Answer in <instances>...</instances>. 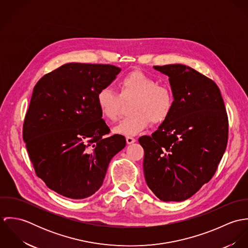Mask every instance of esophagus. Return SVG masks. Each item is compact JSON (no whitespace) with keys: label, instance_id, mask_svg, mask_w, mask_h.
I'll list each match as a JSON object with an SVG mask.
<instances>
[{"label":"esophagus","instance_id":"34e87169","mask_svg":"<svg viewBox=\"0 0 248 248\" xmlns=\"http://www.w3.org/2000/svg\"><path fill=\"white\" fill-rule=\"evenodd\" d=\"M126 141L128 144H132V143L136 142V139L133 137H126Z\"/></svg>","mask_w":248,"mask_h":248}]
</instances>
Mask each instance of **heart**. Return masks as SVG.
Wrapping results in <instances>:
<instances>
[{
  "mask_svg": "<svg viewBox=\"0 0 248 248\" xmlns=\"http://www.w3.org/2000/svg\"><path fill=\"white\" fill-rule=\"evenodd\" d=\"M120 94L106 86L98 90L96 102L107 120L117 121L121 114L123 101L135 98L131 106V115L114 128L120 135H137L147 128L151 121L157 125L163 123L174 107V94L166 86L140 71H134L123 76L118 83Z\"/></svg>",
  "mask_w": 248,
  "mask_h": 248,
  "instance_id": "b5f03b06",
  "label": "heart"
}]
</instances>
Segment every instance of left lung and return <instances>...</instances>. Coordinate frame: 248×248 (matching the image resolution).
Listing matches in <instances>:
<instances>
[{"instance_id":"obj_1","label":"left lung","mask_w":248,"mask_h":248,"mask_svg":"<svg viewBox=\"0 0 248 248\" xmlns=\"http://www.w3.org/2000/svg\"><path fill=\"white\" fill-rule=\"evenodd\" d=\"M169 76L174 107L169 117L139 141L145 180L163 202H182L215 175L228 141V117L212 79L180 65L155 66Z\"/></svg>"}]
</instances>
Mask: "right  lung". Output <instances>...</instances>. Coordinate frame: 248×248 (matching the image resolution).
<instances>
[{"mask_svg":"<svg viewBox=\"0 0 248 248\" xmlns=\"http://www.w3.org/2000/svg\"><path fill=\"white\" fill-rule=\"evenodd\" d=\"M120 69L104 64H65L35 85L23 125V139L37 177L69 199L93 195L110 159L126 140L109 134L96 102Z\"/></svg>","mask_w":248,"mask_h":248,"instance_id":"add662e5","label":"right lung"}]
</instances>
